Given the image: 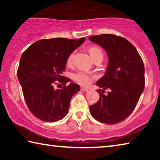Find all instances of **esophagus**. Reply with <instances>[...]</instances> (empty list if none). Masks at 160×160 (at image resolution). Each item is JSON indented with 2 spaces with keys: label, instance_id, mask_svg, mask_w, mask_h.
<instances>
[{
  "label": "esophagus",
  "instance_id": "34e87169",
  "mask_svg": "<svg viewBox=\"0 0 160 160\" xmlns=\"http://www.w3.org/2000/svg\"><path fill=\"white\" fill-rule=\"evenodd\" d=\"M81 90L83 91V92H85V91H88L89 89L87 88H84V87H82V88H81Z\"/></svg>",
  "mask_w": 160,
  "mask_h": 160
}]
</instances>
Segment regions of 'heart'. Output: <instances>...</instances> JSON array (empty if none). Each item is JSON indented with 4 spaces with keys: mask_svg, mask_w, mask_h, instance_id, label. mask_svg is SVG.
I'll return each mask as SVG.
<instances>
[{
    "mask_svg": "<svg viewBox=\"0 0 160 160\" xmlns=\"http://www.w3.org/2000/svg\"><path fill=\"white\" fill-rule=\"evenodd\" d=\"M89 52H90L91 57L92 58L94 61L99 57H103L102 51L98 47H90L89 48ZM75 52H72L67 58V63L68 65H71L73 62ZM94 78H95L94 75L87 73L84 71H78L72 75V79L75 82L82 86L90 85L92 83V81L94 79Z\"/></svg>",
    "mask_w": 160,
    "mask_h": 160,
    "instance_id": "b5f03b06",
    "label": "heart"
}]
</instances>
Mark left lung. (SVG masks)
Instances as JSON below:
<instances>
[{"label": "left lung", "mask_w": 160, "mask_h": 160, "mask_svg": "<svg viewBox=\"0 0 160 160\" xmlns=\"http://www.w3.org/2000/svg\"><path fill=\"white\" fill-rule=\"evenodd\" d=\"M107 51L109 63L105 75L96 85L102 92L111 90L107 95L99 92V99L90 105L94 118L109 125L118 123L133 112L145 88V67L135 47L125 38L113 34L90 37Z\"/></svg>", "instance_id": "left-lung-1"}]
</instances>
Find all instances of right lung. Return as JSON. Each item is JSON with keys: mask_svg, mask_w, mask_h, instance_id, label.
<instances>
[{"mask_svg": "<svg viewBox=\"0 0 160 160\" xmlns=\"http://www.w3.org/2000/svg\"><path fill=\"white\" fill-rule=\"evenodd\" d=\"M85 40L84 37L39 40L22 55L18 78L29 109L40 120L56 122L68 114L70 99L80 88L73 82L66 86L70 79L62 73L68 56Z\"/></svg>", "mask_w": 160, "mask_h": 160, "instance_id": "add662e5", "label": "right lung"}]
</instances>
